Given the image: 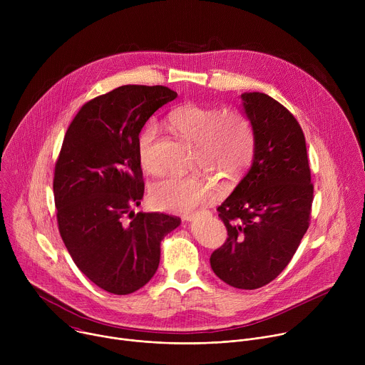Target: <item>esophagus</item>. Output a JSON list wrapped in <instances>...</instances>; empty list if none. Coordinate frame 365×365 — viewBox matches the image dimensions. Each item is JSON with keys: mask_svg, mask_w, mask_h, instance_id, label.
<instances>
[{"mask_svg": "<svg viewBox=\"0 0 365 365\" xmlns=\"http://www.w3.org/2000/svg\"><path fill=\"white\" fill-rule=\"evenodd\" d=\"M193 220H195V214H186V215H183V221H186V222L193 221Z\"/></svg>", "mask_w": 365, "mask_h": 365, "instance_id": "34e87169", "label": "esophagus"}]
</instances>
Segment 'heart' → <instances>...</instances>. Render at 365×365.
<instances>
[{
  "instance_id": "b5f03b06",
  "label": "heart",
  "mask_w": 365,
  "mask_h": 365,
  "mask_svg": "<svg viewBox=\"0 0 365 365\" xmlns=\"http://www.w3.org/2000/svg\"><path fill=\"white\" fill-rule=\"evenodd\" d=\"M172 128L195 144V163L214 175L235 182L247 172L254 155V130L250 120L237 110H220L187 103L169 114ZM159 125L150 121L137 140L141 166L158 170L154 144ZM214 182L200 175H169L155 180L148 190L151 203L168 212H190L217 195Z\"/></svg>"
}]
</instances>
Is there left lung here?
<instances>
[{
    "mask_svg": "<svg viewBox=\"0 0 365 365\" xmlns=\"http://www.w3.org/2000/svg\"><path fill=\"white\" fill-rule=\"evenodd\" d=\"M254 130L252 165L218 206L228 238L210 258L227 284L252 290L290 263L309 228L314 185L304 134L280 102L262 92L241 95Z\"/></svg>",
    "mask_w": 365,
    "mask_h": 365,
    "instance_id": "obj_1",
    "label": "left lung"
}]
</instances>
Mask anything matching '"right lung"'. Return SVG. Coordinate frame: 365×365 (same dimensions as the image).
<instances>
[{
    "label": "right lung",
    "mask_w": 365,
    "mask_h": 365,
    "mask_svg": "<svg viewBox=\"0 0 365 365\" xmlns=\"http://www.w3.org/2000/svg\"><path fill=\"white\" fill-rule=\"evenodd\" d=\"M176 96L160 85L120 86L86 102L63 138L53 179L59 232L78 269L114 294L150 282L162 240L180 225L178 217L133 211L144 195L140 131Z\"/></svg>",
    "instance_id": "add662e5"
}]
</instances>
